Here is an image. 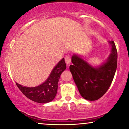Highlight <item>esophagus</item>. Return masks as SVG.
I'll list each match as a JSON object with an SVG mask.
<instances>
[{
  "label": "esophagus",
  "mask_w": 129,
  "mask_h": 129,
  "mask_svg": "<svg viewBox=\"0 0 129 129\" xmlns=\"http://www.w3.org/2000/svg\"><path fill=\"white\" fill-rule=\"evenodd\" d=\"M65 61H66V63L67 65L70 64L71 63V57L69 56V55H67V56L65 57Z\"/></svg>",
  "instance_id": "34e87169"
}]
</instances>
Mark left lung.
Listing matches in <instances>:
<instances>
[{"label": "left lung", "mask_w": 129, "mask_h": 129, "mask_svg": "<svg viewBox=\"0 0 129 129\" xmlns=\"http://www.w3.org/2000/svg\"><path fill=\"white\" fill-rule=\"evenodd\" d=\"M111 53L106 63L98 68L88 64L80 57H72L70 70L80 93L84 99L95 101L105 94L113 80L117 64V51L114 41Z\"/></svg>", "instance_id": "8db88e82"}]
</instances>
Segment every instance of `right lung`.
I'll list each match as a JSON object with an SVG mask.
<instances>
[{
    "label": "right lung",
    "instance_id": "right-lung-1",
    "mask_svg": "<svg viewBox=\"0 0 129 129\" xmlns=\"http://www.w3.org/2000/svg\"><path fill=\"white\" fill-rule=\"evenodd\" d=\"M66 69L64 58L61 60L51 72L45 82L36 87H26L16 83L23 94L29 100L39 103H46L52 101L57 94L58 82L62 73Z\"/></svg>",
    "mask_w": 129,
    "mask_h": 129
}]
</instances>
